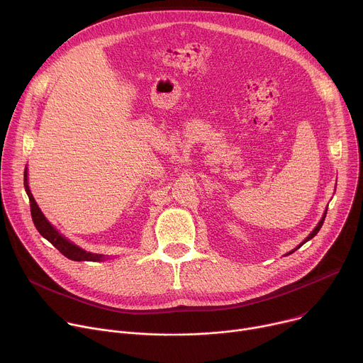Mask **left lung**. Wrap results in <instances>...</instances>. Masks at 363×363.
<instances>
[{"label": "left lung", "mask_w": 363, "mask_h": 363, "mask_svg": "<svg viewBox=\"0 0 363 363\" xmlns=\"http://www.w3.org/2000/svg\"><path fill=\"white\" fill-rule=\"evenodd\" d=\"M326 211H328V208H326ZM326 211H325V213H323V217H322V219H320V222H319V223H318V226H316V228H315V230H313V232H312V233H311V235H309V236H308V238H306V240H305V242H303V243H306V242H308V240H311V239H312V238H315V236H316V235H318V232H319V230H320V228H322V225H323V222H325V217H326ZM303 243H302V245H303ZM302 245H301V246H302ZM295 250H296V249H295ZM295 250H292V252H289V255H291V253H294V252H295Z\"/></svg>", "instance_id": "left-lung-1"}]
</instances>
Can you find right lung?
<instances>
[{"mask_svg":"<svg viewBox=\"0 0 363 363\" xmlns=\"http://www.w3.org/2000/svg\"><path fill=\"white\" fill-rule=\"evenodd\" d=\"M24 187L26 191L28 194L30 199V207H31V217H33V222L37 228V230L40 232V235L43 238H45L55 249L60 250V253H62L65 257L71 259V260H76V262H82V260H89V262H96V260H101L104 259L103 255H97V253H90L86 252L83 249H80L79 246L72 245L69 240H67L65 238H62L51 225L50 222L45 219L44 214L41 213V210L38 208L30 189H28V183H27V170L24 173Z\"/></svg>","mask_w":363,"mask_h":363,"instance_id":"add662e5","label":"right lung"}]
</instances>
